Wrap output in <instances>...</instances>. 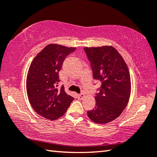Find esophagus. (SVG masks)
I'll return each mask as SVG.
<instances>
[{
	"label": "esophagus",
	"instance_id": "obj_1",
	"mask_svg": "<svg viewBox=\"0 0 157 157\" xmlns=\"http://www.w3.org/2000/svg\"><path fill=\"white\" fill-rule=\"evenodd\" d=\"M84 96H85L84 94H78V98H79V100H82V99H83V98H84Z\"/></svg>",
	"mask_w": 157,
	"mask_h": 157
}]
</instances>
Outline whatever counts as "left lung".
Here are the masks:
<instances>
[{
    "instance_id": "1",
    "label": "left lung",
    "mask_w": 157,
    "mask_h": 157,
    "mask_svg": "<svg viewBox=\"0 0 157 157\" xmlns=\"http://www.w3.org/2000/svg\"><path fill=\"white\" fill-rule=\"evenodd\" d=\"M91 63L94 79L101 82L95 107L87 111L91 120L105 124L121 115L128 103L131 79L123 58L112 46L84 48Z\"/></svg>"
}]
</instances>
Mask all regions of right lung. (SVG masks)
<instances>
[{
    "label": "right lung",
    "mask_w": 157,
    "mask_h": 157,
    "mask_svg": "<svg viewBox=\"0 0 157 157\" xmlns=\"http://www.w3.org/2000/svg\"><path fill=\"white\" fill-rule=\"evenodd\" d=\"M76 50L49 44L34 57L29 68L26 89L29 101L36 113L48 120L62 116L74 98L68 95L59 82V71L65 58Z\"/></svg>",
    "instance_id": "add662e5"
}]
</instances>
